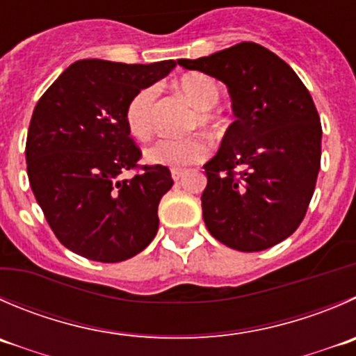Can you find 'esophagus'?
<instances>
[{
	"instance_id": "obj_1",
	"label": "esophagus",
	"mask_w": 356,
	"mask_h": 356,
	"mask_svg": "<svg viewBox=\"0 0 356 356\" xmlns=\"http://www.w3.org/2000/svg\"><path fill=\"white\" fill-rule=\"evenodd\" d=\"M182 175H184V170H179V168H172V179H174L175 182L181 181Z\"/></svg>"
}]
</instances>
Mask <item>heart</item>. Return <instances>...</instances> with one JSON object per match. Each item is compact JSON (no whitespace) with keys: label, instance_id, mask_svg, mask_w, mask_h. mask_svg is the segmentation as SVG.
<instances>
[{"label":"heart","instance_id":"1","mask_svg":"<svg viewBox=\"0 0 356 356\" xmlns=\"http://www.w3.org/2000/svg\"><path fill=\"white\" fill-rule=\"evenodd\" d=\"M177 88L198 111L193 118L191 127L216 125V116L210 109L219 102L220 88L210 76L202 72H188L181 76ZM158 88L154 85L144 86L129 101L125 108V125L130 136L137 140H147L153 134L154 101ZM210 154V143L202 134H195L186 139H158L144 151L147 163L160 167L182 168L200 163Z\"/></svg>","mask_w":356,"mask_h":356}]
</instances>
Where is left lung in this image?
I'll use <instances>...</instances> for the list:
<instances>
[{
    "instance_id": "left-lung-1",
    "label": "left lung",
    "mask_w": 356,
    "mask_h": 356,
    "mask_svg": "<svg viewBox=\"0 0 356 356\" xmlns=\"http://www.w3.org/2000/svg\"><path fill=\"white\" fill-rule=\"evenodd\" d=\"M179 65L222 81L236 116L203 165L207 229L241 252L280 243L305 219L320 170L322 125L308 88L287 62L250 41Z\"/></svg>"
}]
</instances>
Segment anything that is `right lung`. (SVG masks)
Here are the masks:
<instances>
[{"label": "right lung", "instance_id": "add662e5", "mask_svg": "<svg viewBox=\"0 0 356 356\" xmlns=\"http://www.w3.org/2000/svg\"><path fill=\"white\" fill-rule=\"evenodd\" d=\"M174 60L123 64L85 58L41 95L26 143L29 184L55 236L90 261L120 262L158 231V205L172 188L167 167H143L125 125L130 99L165 78Z\"/></svg>", "mask_w": 356, "mask_h": 356}]
</instances>
